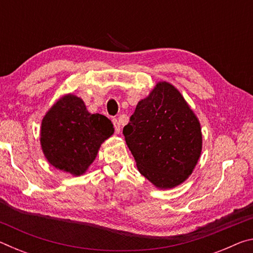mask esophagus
<instances>
[{
    "label": "esophagus",
    "instance_id": "34e87169",
    "mask_svg": "<svg viewBox=\"0 0 253 253\" xmlns=\"http://www.w3.org/2000/svg\"><path fill=\"white\" fill-rule=\"evenodd\" d=\"M113 123L115 127V132H116V134H121V124H119L118 119H113Z\"/></svg>",
    "mask_w": 253,
    "mask_h": 253
}]
</instances>
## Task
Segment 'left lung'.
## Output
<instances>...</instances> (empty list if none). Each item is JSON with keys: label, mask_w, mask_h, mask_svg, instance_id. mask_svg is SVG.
I'll return each instance as SVG.
<instances>
[{"label": "left lung", "mask_w": 253, "mask_h": 253, "mask_svg": "<svg viewBox=\"0 0 253 253\" xmlns=\"http://www.w3.org/2000/svg\"><path fill=\"white\" fill-rule=\"evenodd\" d=\"M123 134L139 173L161 190L185 181L202 152L199 118L182 93L166 81L157 83L138 101Z\"/></svg>", "instance_id": "left-lung-1"}]
</instances>
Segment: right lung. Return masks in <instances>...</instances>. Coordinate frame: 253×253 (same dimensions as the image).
I'll return each mask as SVG.
<instances>
[{
  "label": "right lung",
  "instance_id": "1",
  "mask_svg": "<svg viewBox=\"0 0 253 253\" xmlns=\"http://www.w3.org/2000/svg\"><path fill=\"white\" fill-rule=\"evenodd\" d=\"M113 134L114 125L108 118L90 114L81 98L68 93L54 102L42 119L40 144L50 165L80 176Z\"/></svg>",
  "mask_w": 253,
  "mask_h": 253
}]
</instances>
